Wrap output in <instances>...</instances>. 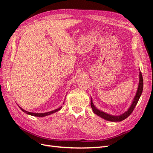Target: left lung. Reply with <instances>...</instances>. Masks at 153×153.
<instances>
[{"mask_svg":"<svg viewBox=\"0 0 153 153\" xmlns=\"http://www.w3.org/2000/svg\"><path fill=\"white\" fill-rule=\"evenodd\" d=\"M139 84H138V89L137 91L136 95L135 96V98L133 99V101L132 102L131 105L130 106V107L129 108V109L126 111V112H124L123 114H121L120 115H118V116H115V115H110L106 113H105L104 112H102L98 108H96L95 107V106L94 105L92 101V99L91 100V105L92 110L94 114L96 115H99L100 117H102L103 119L106 120V121H112V122H117V121H122L124 119H126L129 115H130L135 108V106L137 105L138 100L140 99V97L142 93V91H143V78L141 72L139 73Z\"/></svg>","mask_w":153,"mask_h":153,"instance_id":"obj_1","label":"left lung"}]
</instances>
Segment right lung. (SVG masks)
<instances>
[{"mask_svg": "<svg viewBox=\"0 0 153 153\" xmlns=\"http://www.w3.org/2000/svg\"><path fill=\"white\" fill-rule=\"evenodd\" d=\"M20 107V106H19ZM62 106H61V107L57 108V109H55L54 110H52V111H50V112H45V113H33V112H27V111L24 110L23 108H22L21 107H20V108L23 111V112H25V114H29V115H32V116H36V117H45V116H47V115H49L50 114H53L55 112H57V111H59V110H61Z\"/></svg>", "mask_w": 153, "mask_h": 153, "instance_id": "1", "label": "right lung"}]
</instances>
